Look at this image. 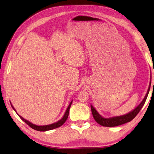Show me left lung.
I'll use <instances>...</instances> for the list:
<instances>
[{
    "label": "left lung",
    "mask_w": 154,
    "mask_h": 154,
    "mask_svg": "<svg viewBox=\"0 0 154 154\" xmlns=\"http://www.w3.org/2000/svg\"><path fill=\"white\" fill-rule=\"evenodd\" d=\"M153 85H154V82H153ZM150 86H151V82H150L149 88H148L147 94H146L145 98H143L142 102L140 103L139 105L134 109V110L130 111L128 113L124 115V116L112 117V118H105L101 116L98 113L97 111L93 107L92 105H91V110H92V116L94 117V118L95 121L97 122L98 124H99L103 126L114 127V126H119V125L126 124L127 122H129L131 120H132V119L136 117L137 115L139 113V111L143 107V106L144 105L146 99L147 98L148 94H149V92Z\"/></svg>",
    "instance_id": "1"
}]
</instances>
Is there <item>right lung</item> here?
<instances>
[{"mask_svg":"<svg viewBox=\"0 0 154 154\" xmlns=\"http://www.w3.org/2000/svg\"><path fill=\"white\" fill-rule=\"evenodd\" d=\"M72 101H71V103H70L69 106H68V108L66 109V112H65V113L64 115L63 118H62L60 120L58 121L57 122H55V123L54 124H49V125H45V126H37V125H35V124H33L32 123H31V122H30L29 121L26 120V119H25L24 118H23L22 116H20L19 114H17L18 116H19L20 118L22 119L23 121H24L26 124H27L28 126H29L30 127L32 128V129L34 130H37V131H41V132H45V131H48V130H53V129H55V128H58L60 126H61L62 124H64V122L66 121V119L68 118V116H69V109H70V107H71V105L72 104ZM11 106L12 108L14 109V110L16 112V111H15V108L14 107V106H13L11 105ZM17 113V112H16Z\"/></svg>","mask_w":154,"mask_h":154,"instance_id":"add662e5","label":"right lung"}]
</instances>
